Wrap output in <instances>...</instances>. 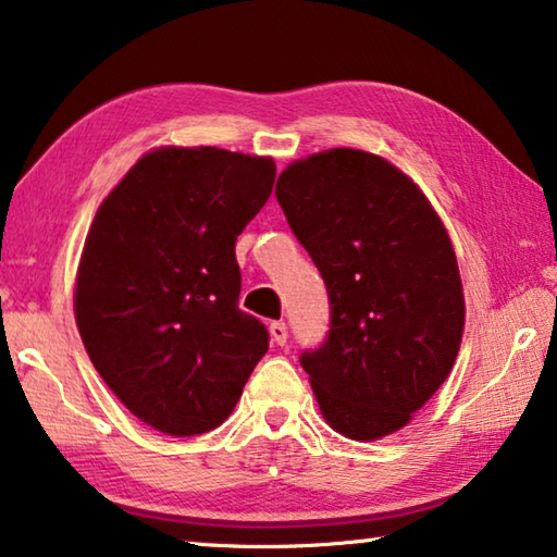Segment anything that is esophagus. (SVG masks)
Listing matches in <instances>:
<instances>
[{"mask_svg": "<svg viewBox=\"0 0 557 557\" xmlns=\"http://www.w3.org/2000/svg\"><path fill=\"white\" fill-rule=\"evenodd\" d=\"M270 336L272 342H275L277 346H285L287 344V324L285 322H272L270 324Z\"/></svg>", "mask_w": 557, "mask_h": 557, "instance_id": "obj_1", "label": "esophagus"}]
</instances>
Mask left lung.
I'll use <instances>...</instances> for the list:
<instances>
[{
  "label": "left lung",
  "instance_id": "obj_1",
  "mask_svg": "<svg viewBox=\"0 0 557 557\" xmlns=\"http://www.w3.org/2000/svg\"><path fill=\"white\" fill-rule=\"evenodd\" d=\"M322 272L332 329L301 356L326 425L373 442L437 393L465 334V289L445 223L379 154L334 147L285 166L275 186Z\"/></svg>",
  "mask_w": 557,
  "mask_h": 557
}]
</instances>
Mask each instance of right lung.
Here are the masks:
<instances>
[{
    "label": "right lung",
    "mask_w": 557,
    "mask_h": 557,
    "mask_svg": "<svg viewBox=\"0 0 557 557\" xmlns=\"http://www.w3.org/2000/svg\"><path fill=\"white\" fill-rule=\"evenodd\" d=\"M275 159L157 147L102 199L75 272V324L92 366L157 432L228 420L268 329L238 309L235 238L265 206Z\"/></svg>",
    "instance_id": "right-lung-1"
}]
</instances>
